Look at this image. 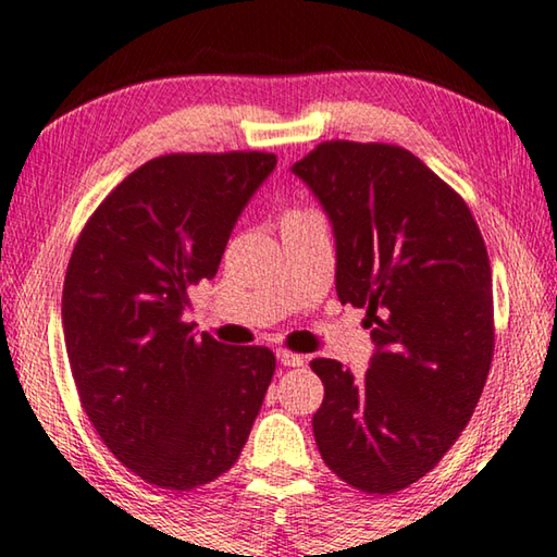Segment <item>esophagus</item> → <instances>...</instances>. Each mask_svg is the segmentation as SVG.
<instances>
[{
    "mask_svg": "<svg viewBox=\"0 0 557 557\" xmlns=\"http://www.w3.org/2000/svg\"><path fill=\"white\" fill-rule=\"evenodd\" d=\"M275 355H277V361L282 367H302L305 364V357L293 355V351H287V349H277Z\"/></svg>",
    "mask_w": 557,
    "mask_h": 557,
    "instance_id": "esophagus-1",
    "label": "esophagus"
}]
</instances>
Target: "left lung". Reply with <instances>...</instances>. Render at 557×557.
<instances>
[{
  "label": "left lung",
  "mask_w": 557,
  "mask_h": 557,
  "mask_svg": "<svg viewBox=\"0 0 557 557\" xmlns=\"http://www.w3.org/2000/svg\"><path fill=\"white\" fill-rule=\"evenodd\" d=\"M337 247V297L367 307L374 355L355 379L314 359L317 448L342 481L396 493L456 444L493 357L491 262L456 190L389 144L326 140L293 165Z\"/></svg>",
  "instance_id": "1"
}]
</instances>
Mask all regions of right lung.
Masks as SVG:
<instances>
[{
	"instance_id": "right-lung-1",
	"label": "right lung",
	"mask_w": 557,
	"mask_h": 557,
	"mask_svg": "<svg viewBox=\"0 0 557 557\" xmlns=\"http://www.w3.org/2000/svg\"><path fill=\"white\" fill-rule=\"evenodd\" d=\"M258 151L171 153L136 168L74 245L61 324L78 399L111 454L165 491L233 469L275 374L268 347L183 322L237 218L275 171Z\"/></svg>"
}]
</instances>
